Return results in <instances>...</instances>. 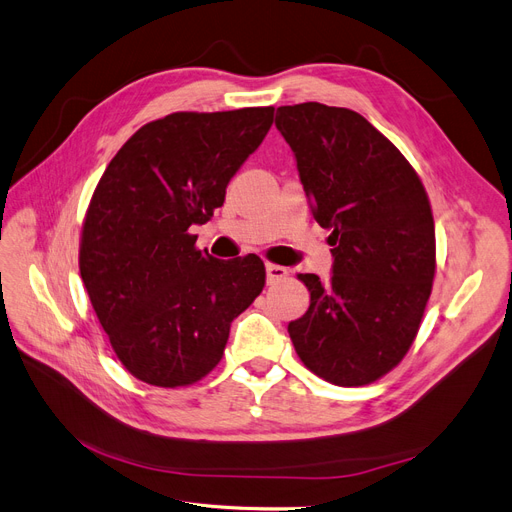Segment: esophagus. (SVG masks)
<instances>
[{
	"label": "esophagus",
	"instance_id": "1",
	"mask_svg": "<svg viewBox=\"0 0 512 512\" xmlns=\"http://www.w3.org/2000/svg\"><path fill=\"white\" fill-rule=\"evenodd\" d=\"M265 274H268V284H276L288 276V270L276 263H265Z\"/></svg>",
	"mask_w": 512,
	"mask_h": 512
}]
</instances>
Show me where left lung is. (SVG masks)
Wrapping results in <instances>:
<instances>
[{
	"label": "left lung",
	"instance_id": "1",
	"mask_svg": "<svg viewBox=\"0 0 512 512\" xmlns=\"http://www.w3.org/2000/svg\"><path fill=\"white\" fill-rule=\"evenodd\" d=\"M316 221L330 230L332 276L299 274L311 295L288 324L301 362L341 387L374 383L416 339L435 276V224L420 177L383 133L349 108L280 106Z\"/></svg>",
	"mask_w": 512,
	"mask_h": 512
}]
</instances>
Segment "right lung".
I'll list each match as a JSON object with an SVG mask.
<instances>
[{
  "instance_id": "obj_1",
  "label": "right lung",
  "mask_w": 512,
  "mask_h": 512,
  "mask_svg": "<svg viewBox=\"0 0 512 512\" xmlns=\"http://www.w3.org/2000/svg\"><path fill=\"white\" fill-rule=\"evenodd\" d=\"M274 123L272 106L173 113L146 123L108 163L87 207L79 270L121 364L154 387H186L224 355L230 324L263 291L257 255L215 259L192 226Z\"/></svg>"
}]
</instances>
